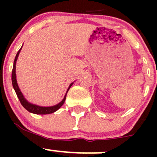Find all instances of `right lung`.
Wrapping results in <instances>:
<instances>
[{"label": "right lung", "mask_w": 157, "mask_h": 157, "mask_svg": "<svg viewBox=\"0 0 157 157\" xmlns=\"http://www.w3.org/2000/svg\"><path fill=\"white\" fill-rule=\"evenodd\" d=\"M20 50L18 51L17 52V55H16V58L14 59V62H13V71H12V83H13V86L14 90H15L16 93H17V96L18 97L19 100H20V103L21 105L24 107L25 109H26L27 111H29V112H32V113H35V114H39V115H46V114H50V113H53V112H56L58 109H59L62 106V105L64 104V101H65L66 99V96H67V93H66L65 96H64V99L61 101L60 103H58V105H54V106H51V107H42V106H39V105H33V104L29 103L26 100V99L24 98V96H23L22 94L21 91H20V88H19L18 85H17V79H16V61H17V58H18V55L20 54ZM73 83L70 85L68 90L67 91L69 90L70 87L72 86Z\"/></svg>", "instance_id": "1"}]
</instances>
